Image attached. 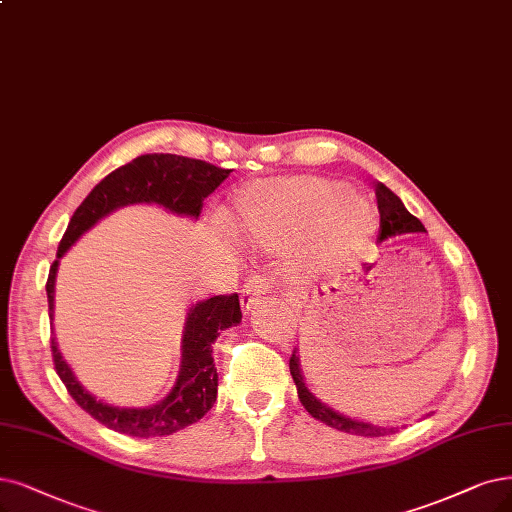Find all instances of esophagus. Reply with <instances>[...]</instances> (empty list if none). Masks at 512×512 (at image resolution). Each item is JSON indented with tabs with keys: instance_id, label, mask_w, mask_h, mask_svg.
<instances>
[{
	"instance_id": "1",
	"label": "esophagus",
	"mask_w": 512,
	"mask_h": 512,
	"mask_svg": "<svg viewBox=\"0 0 512 512\" xmlns=\"http://www.w3.org/2000/svg\"><path fill=\"white\" fill-rule=\"evenodd\" d=\"M268 291H270L268 278L255 276L253 280L246 282V285H244L242 291H240V304H242V308L249 310V308L257 306V301H261V297L266 295Z\"/></svg>"
}]
</instances>
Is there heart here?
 <instances>
[{
  "instance_id": "obj_1",
  "label": "heart",
  "mask_w": 512,
  "mask_h": 512,
  "mask_svg": "<svg viewBox=\"0 0 512 512\" xmlns=\"http://www.w3.org/2000/svg\"><path fill=\"white\" fill-rule=\"evenodd\" d=\"M230 225L261 251H274L312 230L320 261L327 268H339L363 253L377 230V213L371 202L348 194L339 181L285 177L240 189Z\"/></svg>"
}]
</instances>
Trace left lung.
Wrapping results in <instances>:
<instances>
[{
  "label": "left lung",
  "mask_w": 512,
  "mask_h": 512,
  "mask_svg": "<svg viewBox=\"0 0 512 512\" xmlns=\"http://www.w3.org/2000/svg\"><path fill=\"white\" fill-rule=\"evenodd\" d=\"M375 198H377V208H380V240H388L394 236L401 234H415V232H426L424 225L418 217H413L405 204L401 202V198L396 196L394 192L384 185L377 183L375 185ZM289 369L293 375V382L297 386V396L301 405L306 407V411L312 415V418L320 420L323 424L342 430L348 434H356V437H386V434H394L399 428H386V426H373L369 422H358L348 418V415H342L333 411L329 405H325L320 399L308 390L304 375H301L299 369V358L293 352L291 361H289Z\"/></svg>",
  "instance_id": "8db88e82"
}]
</instances>
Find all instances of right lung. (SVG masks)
Masks as SVG:
<instances>
[{"mask_svg":"<svg viewBox=\"0 0 512 512\" xmlns=\"http://www.w3.org/2000/svg\"><path fill=\"white\" fill-rule=\"evenodd\" d=\"M230 168H219L204 160L183 158L175 154H145L109 173L84 202L75 208L67 232L50 266L46 293L48 312L54 314V280L61 257L71 249L94 223L128 204H158L168 213L198 219L204 198L230 177ZM242 320L238 293L215 295L189 308L183 329V354L177 382L164 399L151 407H113L97 401L63 361L50 339L54 369L59 373L71 399L103 426L128 434V437H166L189 424L202 420L217 401V369L213 361V344L221 331Z\"/></svg>","mask_w":512,"mask_h":512,"instance_id":"1","label":"right lung"}]
</instances>
